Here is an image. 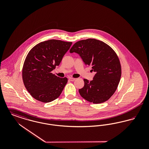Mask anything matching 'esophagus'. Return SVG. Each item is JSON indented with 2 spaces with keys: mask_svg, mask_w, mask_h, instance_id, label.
<instances>
[{
  "mask_svg": "<svg viewBox=\"0 0 149 149\" xmlns=\"http://www.w3.org/2000/svg\"><path fill=\"white\" fill-rule=\"evenodd\" d=\"M69 80L71 81H74L75 80V78H69Z\"/></svg>",
  "mask_w": 149,
  "mask_h": 149,
  "instance_id": "esophagus-1",
  "label": "esophagus"
}]
</instances>
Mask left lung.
I'll use <instances>...</instances> for the list:
<instances>
[{"label": "left lung", "instance_id": "obj_1", "mask_svg": "<svg viewBox=\"0 0 149 149\" xmlns=\"http://www.w3.org/2000/svg\"><path fill=\"white\" fill-rule=\"evenodd\" d=\"M70 52L78 53L85 65L95 72L91 81L84 79V85L79 90L80 95L94 104L109 99L116 92L121 77V65L116 52L103 41L88 38L75 43Z\"/></svg>", "mask_w": 149, "mask_h": 149}]
</instances>
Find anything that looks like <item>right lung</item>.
<instances>
[{
    "mask_svg": "<svg viewBox=\"0 0 149 149\" xmlns=\"http://www.w3.org/2000/svg\"><path fill=\"white\" fill-rule=\"evenodd\" d=\"M71 42L50 40L38 43L29 51L22 68L24 85L31 95L43 103L57 99L68 82L51 71L58 66Z\"/></svg>",
    "mask_w": 149,
    "mask_h": 149,
    "instance_id": "add662e5",
    "label": "right lung"
}]
</instances>
